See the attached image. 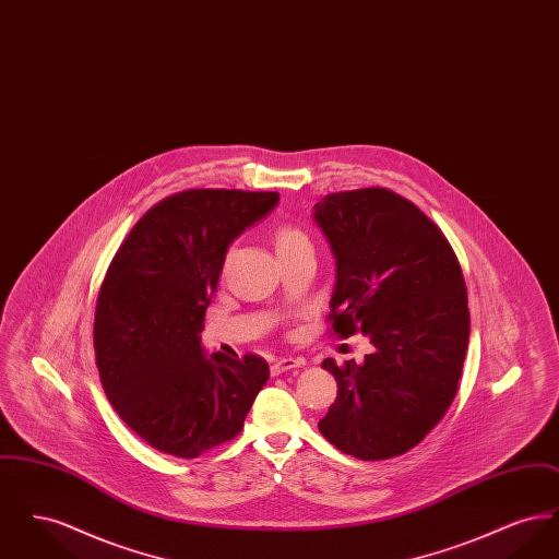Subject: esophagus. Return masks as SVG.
<instances>
[{
  "label": "esophagus",
  "instance_id": "esophagus-1",
  "mask_svg": "<svg viewBox=\"0 0 559 559\" xmlns=\"http://www.w3.org/2000/svg\"><path fill=\"white\" fill-rule=\"evenodd\" d=\"M304 365V358H293V356H285V358H278L274 360L272 365V374H281V372L293 371V369H299Z\"/></svg>",
  "mask_w": 559,
  "mask_h": 559
}]
</instances>
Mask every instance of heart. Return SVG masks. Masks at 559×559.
<instances>
[{
    "instance_id": "1",
    "label": "heart",
    "mask_w": 559,
    "mask_h": 559,
    "mask_svg": "<svg viewBox=\"0 0 559 559\" xmlns=\"http://www.w3.org/2000/svg\"><path fill=\"white\" fill-rule=\"evenodd\" d=\"M299 240H308V237L299 228H295V226H281L276 230V249L289 247V245H295Z\"/></svg>"
}]
</instances>
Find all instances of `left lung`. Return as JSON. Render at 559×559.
<instances>
[{"label": "left lung", "instance_id": "8db88e82", "mask_svg": "<svg viewBox=\"0 0 559 559\" xmlns=\"http://www.w3.org/2000/svg\"><path fill=\"white\" fill-rule=\"evenodd\" d=\"M314 210L337 258L329 333L372 344L362 365L322 362L337 399L320 433L356 459H392L415 449L456 396L469 342L465 278L442 230L388 188L331 192Z\"/></svg>", "mask_w": 559, "mask_h": 559}]
</instances>
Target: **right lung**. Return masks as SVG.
Listing matches in <instances>:
<instances>
[{"instance_id": "obj_1", "label": "right lung", "mask_w": 559, "mask_h": 559, "mask_svg": "<svg viewBox=\"0 0 559 559\" xmlns=\"http://www.w3.org/2000/svg\"><path fill=\"white\" fill-rule=\"evenodd\" d=\"M278 203V192L190 188L153 205L108 264L94 349L123 424L180 459L239 436L267 381L262 356L207 358L199 344L226 249Z\"/></svg>"}]
</instances>
